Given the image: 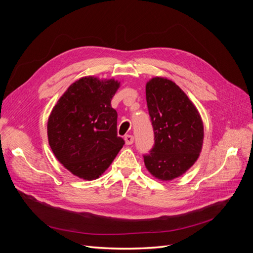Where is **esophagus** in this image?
Listing matches in <instances>:
<instances>
[{
	"label": "esophagus",
	"instance_id": "34e87169",
	"mask_svg": "<svg viewBox=\"0 0 253 253\" xmlns=\"http://www.w3.org/2000/svg\"><path fill=\"white\" fill-rule=\"evenodd\" d=\"M125 141H126V144L127 145L132 144L134 142V137L132 135H126L125 136Z\"/></svg>",
	"mask_w": 253,
	"mask_h": 253
}]
</instances>
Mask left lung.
Wrapping results in <instances>:
<instances>
[{"label": "left lung", "mask_w": 253, "mask_h": 253, "mask_svg": "<svg viewBox=\"0 0 253 253\" xmlns=\"http://www.w3.org/2000/svg\"><path fill=\"white\" fill-rule=\"evenodd\" d=\"M155 144L143 156L150 174L170 181L185 174L204 144V124L194 103L177 84L166 77H153L145 84Z\"/></svg>", "instance_id": "left-lung-1"}]
</instances>
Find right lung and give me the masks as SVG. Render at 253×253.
<instances>
[{
	"label": "right lung",
	"mask_w": 253,
	"mask_h": 253,
	"mask_svg": "<svg viewBox=\"0 0 253 253\" xmlns=\"http://www.w3.org/2000/svg\"><path fill=\"white\" fill-rule=\"evenodd\" d=\"M120 82L85 76L68 86L50 112L47 137L53 155L84 180L100 177L125 144L111 105Z\"/></svg>",
	"instance_id": "1"
}]
</instances>
